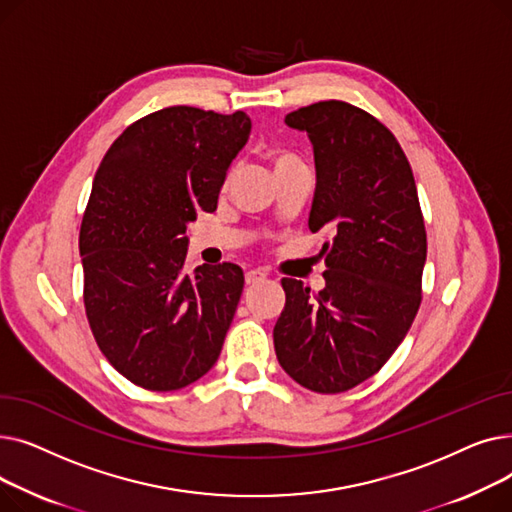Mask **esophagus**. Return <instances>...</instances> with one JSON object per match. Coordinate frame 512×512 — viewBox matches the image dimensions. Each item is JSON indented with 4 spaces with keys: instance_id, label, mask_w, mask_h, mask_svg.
I'll return each mask as SVG.
<instances>
[{
    "instance_id": "obj_1",
    "label": "esophagus",
    "mask_w": 512,
    "mask_h": 512,
    "mask_svg": "<svg viewBox=\"0 0 512 512\" xmlns=\"http://www.w3.org/2000/svg\"><path fill=\"white\" fill-rule=\"evenodd\" d=\"M265 278H267V274H265V272H261V270H251V272H247V274H245V280H247V284H249V286L259 284V282H263Z\"/></svg>"
}]
</instances>
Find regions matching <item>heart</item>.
I'll use <instances>...</instances> for the list:
<instances>
[{
    "mask_svg": "<svg viewBox=\"0 0 512 512\" xmlns=\"http://www.w3.org/2000/svg\"><path fill=\"white\" fill-rule=\"evenodd\" d=\"M267 159H270V164H272V168H274L276 174L282 172V170H286V168L303 164V161H301L297 155H294V153L288 151V149H282V147L270 149V153H267Z\"/></svg>",
    "mask_w": 512,
    "mask_h": 512,
    "instance_id": "obj_1",
    "label": "heart"
}]
</instances>
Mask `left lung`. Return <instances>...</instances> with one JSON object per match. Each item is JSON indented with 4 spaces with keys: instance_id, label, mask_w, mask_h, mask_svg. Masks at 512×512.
<instances>
[{
    "instance_id": "obj_1",
    "label": "left lung",
    "mask_w": 512,
    "mask_h": 512,
    "mask_svg": "<svg viewBox=\"0 0 512 512\" xmlns=\"http://www.w3.org/2000/svg\"><path fill=\"white\" fill-rule=\"evenodd\" d=\"M305 130L315 155L309 230L324 242L326 288L284 278L274 328L282 369L319 392H346L378 373L421 305L427 234L409 159L394 134L361 107L319 101L284 120Z\"/></svg>"
}]
</instances>
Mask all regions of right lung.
<instances>
[{
	"mask_svg": "<svg viewBox=\"0 0 512 512\" xmlns=\"http://www.w3.org/2000/svg\"><path fill=\"white\" fill-rule=\"evenodd\" d=\"M251 120L174 105L132 122L107 149L80 224L85 311L105 359L153 392L213 367L240 301L234 263L184 270L186 224L215 211Z\"/></svg>",
	"mask_w": 512,
	"mask_h": 512,
	"instance_id": "right-lung-1",
	"label": "right lung"
}]
</instances>
